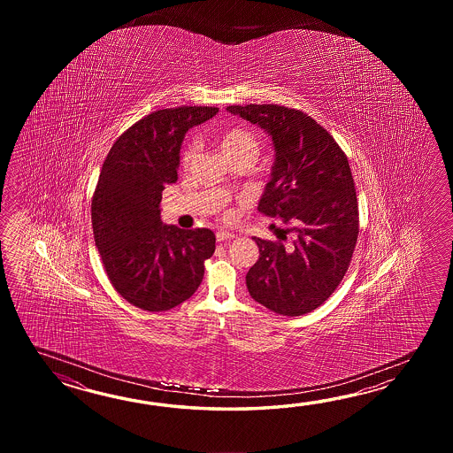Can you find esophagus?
<instances>
[{"label":"esophagus","instance_id":"obj_1","mask_svg":"<svg viewBox=\"0 0 453 453\" xmlns=\"http://www.w3.org/2000/svg\"><path fill=\"white\" fill-rule=\"evenodd\" d=\"M215 236H217V241H220V242L234 240V238H236L233 233H228V231H217Z\"/></svg>","mask_w":453,"mask_h":453}]
</instances>
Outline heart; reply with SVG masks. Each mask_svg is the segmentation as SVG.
Segmentation results:
<instances>
[{
    "instance_id": "heart-1",
    "label": "heart",
    "mask_w": 453,
    "mask_h": 453,
    "mask_svg": "<svg viewBox=\"0 0 453 453\" xmlns=\"http://www.w3.org/2000/svg\"><path fill=\"white\" fill-rule=\"evenodd\" d=\"M219 144H220L223 155L226 158L234 157V155L244 154L252 155L256 158V155L259 152V144H257L256 135L252 134L248 129H242V127H233V129L225 131L219 139ZM194 154H196V142L191 141V142L184 145L183 150H181V157H180L181 165L188 166L191 164Z\"/></svg>"
}]
</instances>
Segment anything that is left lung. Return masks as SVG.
Returning <instances> with one entry per match:
<instances>
[{
    "label": "left lung",
    "instance_id": "1",
    "mask_svg": "<svg viewBox=\"0 0 453 453\" xmlns=\"http://www.w3.org/2000/svg\"><path fill=\"white\" fill-rule=\"evenodd\" d=\"M226 110L272 135L275 164L257 209L288 226L280 240L254 238L259 259L246 275L250 295L275 314H308L337 289L357 246L359 213L347 155L324 126L296 108Z\"/></svg>",
    "mask_w": 453,
    "mask_h": 453
}]
</instances>
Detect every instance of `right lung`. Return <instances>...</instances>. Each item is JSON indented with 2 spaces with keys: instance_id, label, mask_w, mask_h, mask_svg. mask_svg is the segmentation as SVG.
I'll return each mask as SVG.
<instances>
[{
  "instance_id": "right-lung-1",
  "label": "right lung",
  "mask_w": 453,
  "mask_h": 453,
  "mask_svg": "<svg viewBox=\"0 0 453 453\" xmlns=\"http://www.w3.org/2000/svg\"><path fill=\"white\" fill-rule=\"evenodd\" d=\"M217 106L157 110L126 129L106 155L92 197L94 240L113 288L149 312L191 298L215 250L207 228L181 230L160 220L162 191L178 180L180 149L189 127Z\"/></svg>"
}]
</instances>
